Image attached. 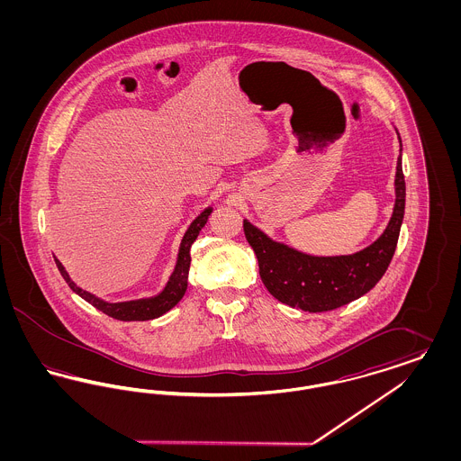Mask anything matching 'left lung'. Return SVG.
Here are the masks:
<instances>
[{"label":"left lung","instance_id":"8db88e82","mask_svg":"<svg viewBox=\"0 0 461 461\" xmlns=\"http://www.w3.org/2000/svg\"><path fill=\"white\" fill-rule=\"evenodd\" d=\"M394 186V211L385 231L372 245L351 256H309L285 243L271 240L259 228L243 220L245 239L256 252L259 275L267 292L286 306L309 312L346 306L370 292L391 264L404 218L406 185L401 155L397 158Z\"/></svg>","mask_w":461,"mask_h":461}]
</instances>
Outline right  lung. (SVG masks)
I'll use <instances>...</instances> for the list:
<instances>
[{"mask_svg": "<svg viewBox=\"0 0 461 461\" xmlns=\"http://www.w3.org/2000/svg\"><path fill=\"white\" fill-rule=\"evenodd\" d=\"M211 212H212V207H207V209H203L198 214L195 220L192 221V224L188 226V230L183 235V240L179 243L175 271L171 273V276H169L166 286L162 288V292L157 294L154 297L126 301V303H107V301L89 294L86 290H83L81 286L76 285L70 280L66 267L62 266V263L57 258H55V264H57L60 275L64 276L67 285L72 288V292H76L79 297H83L91 306L100 309L102 312H105L110 318H115V320H121V321H147V320H155V318L166 314L169 309H173L183 299V295L186 292V286H188V271H190V261H192L190 249H192V243L197 240L198 233L205 226Z\"/></svg>", "mask_w": 461, "mask_h": 461, "instance_id": "right-lung-1", "label": "right lung"}]
</instances>
